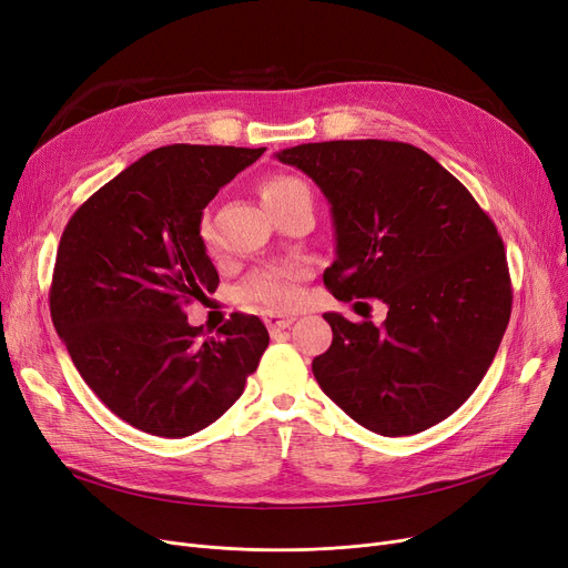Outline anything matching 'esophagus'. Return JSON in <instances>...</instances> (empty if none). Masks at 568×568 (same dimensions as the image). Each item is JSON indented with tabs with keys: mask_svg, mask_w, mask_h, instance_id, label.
<instances>
[{
	"mask_svg": "<svg viewBox=\"0 0 568 568\" xmlns=\"http://www.w3.org/2000/svg\"><path fill=\"white\" fill-rule=\"evenodd\" d=\"M297 318L292 316V313H268V316L264 318V323H266V327H268V332H278V329H285V327H290L292 323H295Z\"/></svg>",
	"mask_w": 568,
	"mask_h": 568,
	"instance_id": "esophagus-1",
	"label": "esophagus"
}]
</instances>
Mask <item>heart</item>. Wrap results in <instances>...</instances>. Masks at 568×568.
<instances>
[{"label": "heart", "instance_id": "obj_1", "mask_svg": "<svg viewBox=\"0 0 568 568\" xmlns=\"http://www.w3.org/2000/svg\"><path fill=\"white\" fill-rule=\"evenodd\" d=\"M311 196L308 186L290 175L271 178L262 184V201L266 207H278L295 196ZM201 241L207 250L215 245V234L207 222L201 224ZM306 276V268L302 264H271L262 266L255 273H250L243 285V297L247 302L262 304L271 311H285L300 302V283Z\"/></svg>", "mask_w": 568, "mask_h": 568}]
</instances>
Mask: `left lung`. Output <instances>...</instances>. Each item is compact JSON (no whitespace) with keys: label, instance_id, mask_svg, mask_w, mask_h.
<instances>
[{"label":"left lung","instance_id":"obj_1","mask_svg":"<svg viewBox=\"0 0 568 568\" xmlns=\"http://www.w3.org/2000/svg\"><path fill=\"white\" fill-rule=\"evenodd\" d=\"M332 205L337 260L323 281L342 302L376 297L382 325L325 313L332 346L313 358L329 400L372 433L445 422L487 374L513 287L496 224L430 154L407 142L332 140L276 154Z\"/></svg>","mask_w":568,"mask_h":568}]
</instances>
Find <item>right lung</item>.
Masks as SVG:
<instances>
[{
  "mask_svg": "<svg viewBox=\"0 0 568 568\" xmlns=\"http://www.w3.org/2000/svg\"><path fill=\"white\" fill-rule=\"evenodd\" d=\"M266 146L171 144L83 203L60 236L51 318L81 379L119 418L159 437L203 430L234 405L268 346L257 316L217 337L186 323L220 276L201 241L203 207Z\"/></svg>",
  "mask_w": 568,
  "mask_h": 568,
  "instance_id": "add662e5",
  "label": "right lung"
}]
</instances>
